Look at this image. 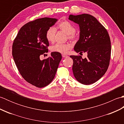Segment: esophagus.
Segmentation results:
<instances>
[{
    "mask_svg": "<svg viewBox=\"0 0 124 124\" xmlns=\"http://www.w3.org/2000/svg\"><path fill=\"white\" fill-rule=\"evenodd\" d=\"M62 57H68V55H67L63 54V55H62Z\"/></svg>",
    "mask_w": 124,
    "mask_h": 124,
    "instance_id": "esophagus-1",
    "label": "esophagus"
}]
</instances>
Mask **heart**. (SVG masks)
Returning a JSON list of instances; mask_svg holds the SVG:
<instances>
[{
    "mask_svg": "<svg viewBox=\"0 0 124 124\" xmlns=\"http://www.w3.org/2000/svg\"><path fill=\"white\" fill-rule=\"evenodd\" d=\"M58 28L61 30L63 31L67 34L68 37L70 40H76L78 39V36L75 33L76 28L71 23L69 22L64 21L59 23ZM56 32V30L55 28L52 27H50L47 30L46 33V38L49 42H53L55 40V34ZM72 48V45L70 44H56L54 45L51 46V51L52 52L59 53L61 54H66L71 48Z\"/></svg>",
    "mask_w": 124,
    "mask_h": 124,
    "instance_id": "1",
    "label": "heart"
}]
</instances>
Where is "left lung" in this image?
Here are the masks:
<instances>
[{
	"mask_svg": "<svg viewBox=\"0 0 124 124\" xmlns=\"http://www.w3.org/2000/svg\"><path fill=\"white\" fill-rule=\"evenodd\" d=\"M69 19L77 23L80 28L75 51L87 53L85 59L80 55L70 56L73 61V75L79 83L90 85L99 80L108 68L111 49L110 37L106 28L91 15H70Z\"/></svg>",
	"mask_w": 124,
	"mask_h": 124,
	"instance_id": "1",
	"label": "left lung"
}]
</instances>
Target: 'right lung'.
Returning <instances> with one entry per match:
<instances>
[{
  "label": "right lung",
  "mask_w": 124,
  "mask_h": 124,
  "mask_svg": "<svg viewBox=\"0 0 124 124\" xmlns=\"http://www.w3.org/2000/svg\"><path fill=\"white\" fill-rule=\"evenodd\" d=\"M57 21L44 17L27 23L20 29L13 44L12 55L18 71L27 82L39 88L52 82L62 59L61 53L55 52L47 59H40V55L48 52L47 31Z\"/></svg>",
  "instance_id": "add662e5"
}]
</instances>
